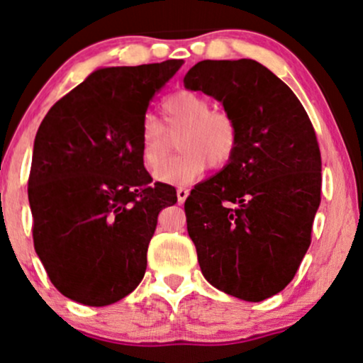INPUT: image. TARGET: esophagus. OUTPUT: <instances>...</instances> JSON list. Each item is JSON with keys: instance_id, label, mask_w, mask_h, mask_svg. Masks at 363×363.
I'll return each mask as SVG.
<instances>
[{"instance_id": "obj_1", "label": "esophagus", "mask_w": 363, "mask_h": 363, "mask_svg": "<svg viewBox=\"0 0 363 363\" xmlns=\"http://www.w3.org/2000/svg\"><path fill=\"white\" fill-rule=\"evenodd\" d=\"M187 196H189V189H186V187H179L177 189V201L179 203H184V201L187 199Z\"/></svg>"}]
</instances>
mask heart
<instances>
[{
  "label": "heart",
  "mask_w": 363,
  "mask_h": 363,
  "mask_svg": "<svg viewBox=\"0 0 363 363\" xmlns=\"http://www.w3.org/2000/svg\"><path fill=\"white\" fill-rule=\"evenodd\" d=\"M160 111L162 123L147 115L140 125L142 162L159 181L174 186L189 184L203 176L208 164L221 169L233 159L240 142L237 121L230 113L211 110L204 96L179 91L164 99ZM169 136L178 137V150L183 154L166 166Z\"/></svg>",
  "instance_id": "heart-1"
}]
</instances>
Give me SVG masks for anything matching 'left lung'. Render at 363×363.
I'll use <instances>...</instances> for the list:
<instances>
[{
    "label": "left lung",
    "instance_id": "1",
    "mask_svg": "<svg viewBox=\"0 0 363 363\" xmlns=\"http://www.w3.org/2000/svg\"><path fill=\"white\" fill-rule=\"evenodd\" d=\"M184 87L213 96L240 130L233 159L186 199L187 233L211 286L259 303L292 281L311 243L316 133L291 87L257 60H201Z\"/></svg>",
    "mask_w": 363,
    "mask_h": 363
}]
</instances>
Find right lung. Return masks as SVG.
Instances as JSON below:
<instances>
[{
	"label": "right lung",
	"mask_w": 363,
	"mask_h": 363,
	"mask_svg": "<svg viewBox=\"0 0 363 363\" xmlns=\"http://www.w3.org/2000/svg\"><path fill=\"white\" fill-rule=\"evenodd\" d=\"M182 60L98 69L59 99L33 142V245L52 284L86 306L135 291L159 213L176 189L152 184L140 155L148 103Z\"/></svg>",
	"instance_id": "right-lung-1"
}]
</instances>
